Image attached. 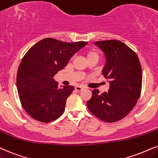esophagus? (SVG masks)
Returning <instances> with one entry per match:
<instances>
[{"mask_svg": "<svg viewBox=\"0 0 158 158\" xmlns=\"http://www.w3.org/2000/svg\"><path fill=\"white\" fill-rule=\"evenodd\" d=\"M83 89H84V87H81V86H77V87H75V89L77 90V91H78V92L81 91V90H82Z\"/></svg>", "mask_w": 158, "mask_h": 158, "instance_id": "34e87169", "label": "esophagus"}]
</instances>
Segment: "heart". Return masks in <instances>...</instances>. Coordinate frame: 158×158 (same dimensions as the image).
Wrapping results in <instances>:
<instances>
[{"label":"heart","instance_id":"obj_1","mask_svg":"<svg viewBox=\"0 0 158 158\" xmlns=\"http://www.w3.org/2000/svg\"><path fill=\"white\" fill-rule=\"evenodd\" d=\"M85 53H86V56H87V60L89 59V58H93V57H97V58L99 57V54H98V51L94 49L87 50V51H86Z\"/></svg>","mask_w":158,"mask_h":158}]
</instances>
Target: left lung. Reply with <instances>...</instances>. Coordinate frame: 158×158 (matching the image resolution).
Listing matches in <instances>:
<instances>
[{"label":"left lung","instance_id":"left-lung-1","mask_svg":"<svg viewBox=\"0 0 158 158\" xmlns=\"http://www.w3.org/2000/svg\"><path fill=\"white\" fill-rule=\"evenodd\" d=\"M94 44L106 56L102 75L110 81V89L102 94L92 90L87 106L101 121L113 123L127 116L136 106L142 90V67L136 52L121 41L110 40Z\"/></svg>","mask_w":158,"mask_h":158}]
</instances>
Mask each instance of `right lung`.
Listing matches in <instances>:
<instances>
[{"label": "right lung", "instance_id": "add662e5", "mask_svg": "<svg viewBox=\"0 0 158 158\" xmlns=\"http://www.w3.org/2000/svg\"><path fill=\"white\" fill-rule=\"evenodd\" d=\"M87 43L45 38L24 55L18 69L16 87L21 103L31 118L48 123L64 113L67 98L74 87L70 85L58 87L53 77Z\"/></svg>", "mask_w": 158, "mask_h": 158}]
</instances>
